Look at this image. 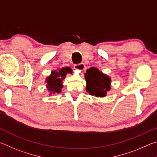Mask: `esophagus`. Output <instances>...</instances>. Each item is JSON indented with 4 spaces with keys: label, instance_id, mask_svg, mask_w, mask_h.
Here are the masks:
<instances>
[{
    "label": "esophagus",
    "instance_id": "esophagus-1",
    "mask_svg": "<svg viewBox=\"0 0 157 157\" xmlns=\"http://www.w3.org/2000/svg\"><path fill=\"white\" fill-rule=\"evenodd\" d=\"M84 68H85V66H84L83 63H78V64H76V65L74 66V68H75V70L79 71V72H81V71H83L84 70Z\"/></svg>",
    "mask_w": 157,
    "mask_h": 157
}]
</instances>
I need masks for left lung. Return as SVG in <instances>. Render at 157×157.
I'll use <instances>...</instances> for the list:
<instances>
[{
  "label": "left lung",
  "instance_id": "1",
  "mask_svg": "<svg viewBox=\"0 0 157 157\" xmlns=\"http://www.w3.org/2000/svg\"><path fill=\"white\" fill-rule=\"evenodd\" d=\"M86 79V91L95 97L104 98L111 89V79L99 69L91 67L84 73Z\"/></svg>",
  "mask_w": 157,
  "mask_h": 157
}]
</instances>
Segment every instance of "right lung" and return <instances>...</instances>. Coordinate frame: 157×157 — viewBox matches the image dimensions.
<instances>
[{
	"mask_svg": "<svg viewBox=\"0 0 157 157\" xmlns=\"http://www.w3.org/2000/svg\"><path fill=\"white\" fill-rule=\"evenodd\" d=\"M72 73L70 67H63L58 70L52 71L50 75L46 78V88L49 92V95L62 92L63 87V80L65 79L66 74Z\"/></svg>",
	"mask_w": 157,
	"mask_h": 157,
	"instance_id": "1",
	"label": "right lung"
}]
</instances>
